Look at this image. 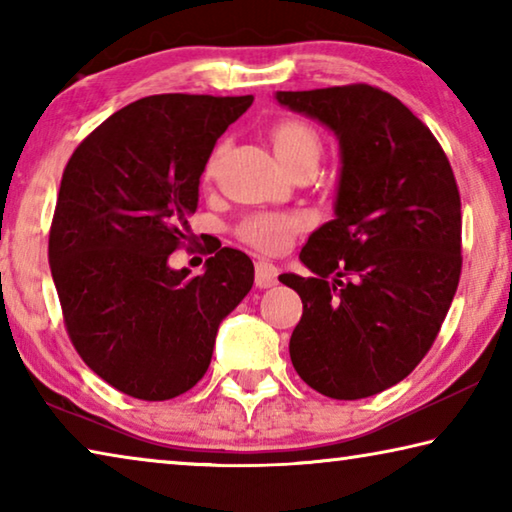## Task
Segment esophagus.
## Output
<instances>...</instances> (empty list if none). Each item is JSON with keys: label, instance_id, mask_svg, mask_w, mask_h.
I'll return each mask as SVG.
<instances>
[{"label": "esophagus", "instance_id": "obj_1", "mask_svg": "<svg viewBox=\"0 0 512 512\" xmlns=\"http://www.w3.org/2000/svg\"><path fill=\"white\" fill-rule=\"evenodd\" d=\"M277 275H280V268L275 264L266 262V259H259L255 264V284L259 289H268L277 282Z\"/></svg>", "mask_w": 512, "mask_h": 512}]
</instances>
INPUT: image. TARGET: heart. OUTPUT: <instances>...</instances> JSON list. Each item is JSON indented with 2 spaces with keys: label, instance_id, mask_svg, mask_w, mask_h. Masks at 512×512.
I'll return each instance as SVG.
<instances>
[{
  "label": "heart",
  "instance_id": "obj_1",
  "mask_svg": "<svg viewBox=\"0 0 512 512\" xmlns=\"http://www.w3.org/2000/svg\"><path fill=\"white\" fill-rule=\"evenodd\" d=\"M271 142L282 160L284 167H289L296 160L314 158L320 155V135L314 126H309L302 119H282L271 128ZM214 169V155L207 162L205 173L210 176ZM307 216L300 212H257L246 216L239 223L237 235L241 241L255 246L262 253H280L291 244V239L305 230Z\"/></svg>",
  "mask_w": 512,
  "mask_h": 512
}]
</instances>
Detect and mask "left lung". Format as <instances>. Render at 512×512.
Returning a JSON list of instances; mask_svg holds the SVG:
<instances>
[{
	"label": "left lung",
	"instance_id": "1",
	"mask_svg": "<svg viewBox=\"0 0 512 512\" xmlns=\"http://www.w3.org/2000/svg\"><path fill=\"white\" fill-rule=\"evenodd\" d=\"M341 146L334 219L280 275L302 318L289 341L305 384L332 400L395 386L436 341L461 277V194L449 160L400 99L366 83L277 92Z\"/></svg>",
	"mask_w": 512,
	"mask_h": 512
}]
</instances>
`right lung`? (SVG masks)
Listing matches in <instances>:
<instances>
[{"label": "right lung", "instance_id": "add662e5", "mask_svg": "<svg viewBox=\"0 0 512 512\" xmlns=\"http://www.w3.org/2000/svg\"><path fill=\"white\" fill-rule=\"evenodd\" d=\"M250 103V94L140 99L94 128L63 171L49 266L67 334L103 381L137 400L196 386L221 320L253 287V262L235 248L196 277L169 266L214 144Z\"/></svg>", "mask_w": 512, "mask_h": 512}]
</instances>
